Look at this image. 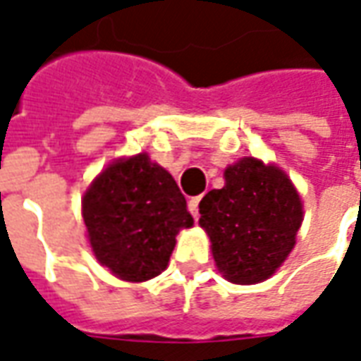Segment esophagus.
Here are the masks:
<instances>
[{
    "instance_id": "esophagus-1",
    "label": "esophagus",
    "mask_w": 361,
    "mask_h": 361,
    "mask_svg": "<svg viewBox=\"0 0 361 361\" xmlns=\"http://www.w3.org/2000/svg\"><path fill=\"white\" fill-rule=\"evenodd\" d=\"M201 199H203V195L191 197V199H189V203H188L189 212H191V214H193L195 219H197V214H199V203H201Z\"/></svg>"
}]
</instances>
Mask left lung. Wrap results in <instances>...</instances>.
Returning <instances> with one entry per match:
<instances>
[{"instance_id": "obj_1", "label": "left lung", "mask_w": 361, "mask_h": 361, "mask_svg": "<svg viewBox=\"0 0 361 361\" xmlns=\"http://www.w3.org/2000/svg\"><path fill=\"white\" fill-rule=\"evenodd\" d=\"M224 188L199 203V224L211 238L214 263L234 284L274 274L295 245L303 207L284 170L253 157L224 170Z\"/></svg>"}]
</instances>
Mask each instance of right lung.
<instances>
[{
  "instance_id": "add662e5",
  "label": "right lung",
  "mask_w": 361,
  "mask_h": 361,
  "mask_svg": "<svg viewBox=\"0 0 361 361\" xmlns=\"http://www.w3.org/2000/svg\"><path fill=\"white\" fill-rule=\"evenodd\" d=\"M82 219L98 263L127 282L158 276L178 232L193 226L176 180L147 152L111 162L90 183Z\"/></svg>"
}]
</instances>
